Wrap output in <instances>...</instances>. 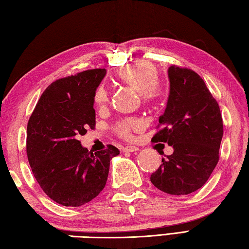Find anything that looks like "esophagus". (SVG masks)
<instances>
[{"label": "esophagus", "instance_id": "1", "mask_svg": "<svg viewBox=\"0 0 249 249\" xmlns=\"http://www.w3.org/2000/svg\"><path fill=\"white\" fill-rule=\"evenodd\" d=\"M138 150L140 149L136 146H125L123 148V151H125V153H136Z\"/></svg>", "mask_w": 249, "mask_h": 249}]
</instances>
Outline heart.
I'll use <instances>...</instances> for the list:
<instances>
[{"mask_svg":"<svg viewBox=\"0 0 249 249\" xmlns=\"http://www.w3.org/2000/svg\"><path fill=\"white\" fill-rule=\"evenodd\" d=\"M117 78L122 83L137 91L142 102L146 105L158 104L163 98L165 90L158 80L157 67L149 61H137L123 67L117 73ZM93 101L98 107H104L108 102V93L104 86L96 88ZM142 127V123L138 117H127L114 125L116 134L124 140H132L133 134Z\"/></svg>","mask_w":249,"mask_h":249,"instance_id":"obj_1","label":"heart"}]
</instances>
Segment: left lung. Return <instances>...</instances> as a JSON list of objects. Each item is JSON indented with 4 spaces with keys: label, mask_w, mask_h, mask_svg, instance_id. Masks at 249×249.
Wrapping results in <instances>:
<instances>
[{
    "label": "left lung",
    "mask_w": 249,
    "mask_h": 249,
    "mask_svg": "<svg viewBox=\"0 0 249 249\" xmlns=\"http://www.w3.org/2000/svg\"><path fill=\"white\" fill-rule=\"evenodd\" d=\"M168 77L169 96L153 141L167 142L174 153L161 159L150 181L168 195L183 196L199 190L216 167L223 121L216 100L196 72L171 66Z\"/></svg>",
    "instance_id": "left-lung-1"
}]
</instances>
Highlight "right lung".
Returning a JSON list of instances; mask_svg holds the SVG:
<instances>
[{"label": "right lung", "instance_id": "obj_1", "mask_svg": "<svg viewBox=\"0 0 249 249\" xmlns=\"http://www.w3.org/2000/svg\"><path fill=\"white\" fill-rule=\"evenodd\" d=\"M105 73L91 69L56 80L29 117V166L43 191L61 205L81 206L98 196L107 183L109 160L120 154L113 145L92 153L79 141L95 126L93 94Z\"/></svg>", "mask_w": 249, "mask_h": 249}]
</instances>
